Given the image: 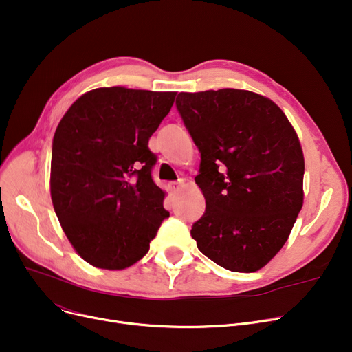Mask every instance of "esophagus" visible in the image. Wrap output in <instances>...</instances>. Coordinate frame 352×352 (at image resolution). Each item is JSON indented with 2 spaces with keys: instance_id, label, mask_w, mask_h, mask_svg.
I'll return each instance as SVG.
<instances>
[{
  "instance_id": "1",
  "label": "esophagus",
  "mask_w": 352,
  "mask_h": 352,
  "mask_svg": "<svg viewBox=\"0 0 352 352\" xmlns=\"http://www.w3.org/2000/svg\"><path fill=\"white\" fill-rule=\"evenodd\" d=\"M181 186H182V182H181V181H177V182H171V184H170V191H171L173 194H175V192H178V191H179Z\"/></svg>"
}]
</instances>
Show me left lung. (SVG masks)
Returning <instances> with one entry per match:
<instances>
[{
  "label": "left lung",
  "instance_id": "1",
  "mask_svg": "<svg viewBox=\"0 0 352 352\" xmlns=\"http://www.w3.org/2000/svg\"><path fill=\"white\" fill-rule=\"evenodd\" d=\"M184 125L201 154L206 212L192 224L198 250L234 272L276 255L302 208L304 155L281 108L245 89L179 92Z\"/></svg>",
  "mask_w": 352,
  "mask_h": 352
}]
</instances>
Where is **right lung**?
I'll use <instances>...</instances> for the list:
<instances>
[{"label":"right lung","instance_id":"1","mask_svg":"<svg viewBox=\"0 0 352 352\" xmlns=\"http://www.w3.org/2000/svg\"><path fill=\"white\" fill-rule=\"evenodd\" d=\"M177 92L104 87L85 92L52 140L51 198L74 250L88 264L124 270L150 250L170 212L153 179L148 141Z\"/></svg>","mask_w":352,"mask_h":352}]
</instances>
